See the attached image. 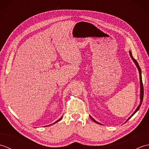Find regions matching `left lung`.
Returning <instances> with one entry per match:
<instances>
[{"label": "left lung", "instance_id": "1", "mask_svg": "<svg viewBox=\"0 0 149 149\" xmlns=\"http://www.w3.org/2000/svg\"><path fill=\"white\" fill-rule=\"evenodd\" d=\"M129 54H130V56H131V58H132V59L133 60V61H134V63H135V65H136V66H137V68H138V71H139V74H140V99H141V100H140V105H139L138 106V107H137V109H136V111H135L134 112V113L132 114V115H131V116H133L134 114L136 113L139 110V109H140V106H141V104H142V101H143V83H142V79H141V69H140V66H139V65H138V62L136 61V60L133 57H132V53H131V52L130 51L129 52ZM130 117V118H131ZM90 118H91V119L93 120V122H96V123H99V124H100V123H99L98 122H97L96 120H95L91 116H90ZM128 119V120H129Z\"/></svg>", "mask_w": 149, "mask_h": 149}]
</instances>
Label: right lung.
<instances>
[{
    "label": "right lung",
    "instance_id": "1",
    "mask_svg": "<svg viewBox=\"0 0 149 149\" xmlns=\"http://www.w3.org/2000/svg\"><path fill=\"white\" fill-rule=\"evenodd\" d=\"M62 119V117H61V118H59L58 120H57V121L55 122V123H57V122H59V121H60V120H61ZM54 123H52V124H54Z\"/></svg>",
    "mask_w": 149,
    "mask_h": 149
}]
</instances>
